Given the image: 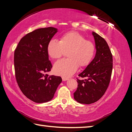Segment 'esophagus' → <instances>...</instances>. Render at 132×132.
Returning <instances> with one entry per match:
<instances>
[{
    "label": "esophagus",
    "instance_id": "esophagus-1",
    "mask_svg": "<svg viewBox=\"0 0 132 132\" xmlns=\"http://www.w3.org/2000/svg\"><path fill=\"white\" fill-rule=\"evenodd\" d=\"M62 80H63V81H66L69 79L68 78H67V77H62Z\"/></svg>",
    "mask_w": 132,
    "mask_h": 132
}]
</instances>
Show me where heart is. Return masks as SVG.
Here are the masks:
<instances>
[{"label":"heart","instance_id":"heart-1","mask_svg":"<svg viewBox=\"0 0 132 132\" xmlns=\"http://www.w3.org/2000/svg\"><path fill=\"white\" fill-rule=\"evenodd\" d=\"M48 55L58 59L68 51V58L57 61L54 64V71L59 76L69 77L77 70L78 66L84 68L89 65L96 52L95 44L86 40V37L77 32H69L61 37L60 41L52 39L47 44Z\"/></svg>","mask_w":132,"mask_h":132}]
</instances>
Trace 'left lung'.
<instances>
[{
	"label": "left lung",
	"mask_w": 132,
	"mask_h": 132,
	"mask_svg": "<svg viewBox=\"0 0 132 132\" xmlns=\"http://www.w3.org/2000/svg\"><path fill=\"white\" fill-rule=\"evenodd\" d=\"M96 53L93 61L77 78L78 87L74 97L80 103L89 104L101 98L107 89L112 70V55L106 40L94 32Z\"/></svg>",
	"instance_id": "8db88e82"
}]
</instances>
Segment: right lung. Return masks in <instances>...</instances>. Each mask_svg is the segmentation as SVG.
I'll return each mask as SVG.
<instances>
[{
    "label": "right lung",
    "mask_w": 132,
    "mask_h": 132,
    "mask_svg": "<svg viewBox=\"0 0 132 132\" xmlns=\"http://www.w3.org/2000/svg\"><path fill=\"white\" fill-rule=\"evenodd\" d=\"M57 32L53 27L40 28L24 36L14 51L15 76L19 88L26 97L38 103L53 98L62 78L45 73L52 65L47 47Z\"/></svg>",
    "instance_id": "right-lung-1"
}]
</instances>
